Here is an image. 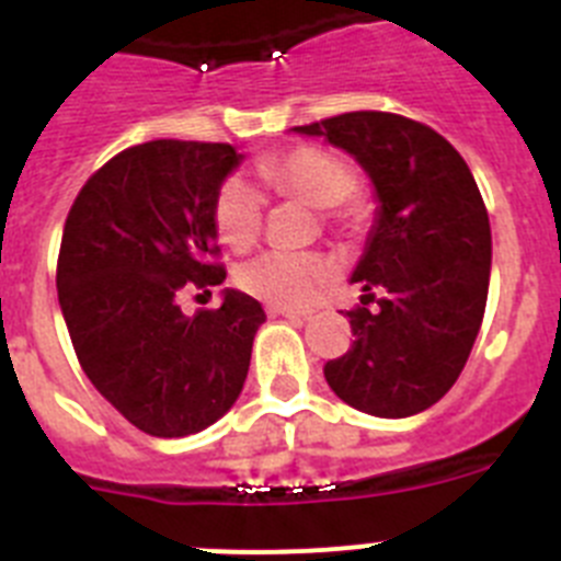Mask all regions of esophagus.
Masks as SVG:
<instances>
[{"label": "esophagus", "mask_w": 561, "mask_h": 561, "mask_svg": "<svg viewBox=\"0 0 561 561\" xmlns=\"http://www.w3.org/2000/svg\"><path fill=\"white\" fill-rule=\"evenodd\" d=\"M272 317H289V320H309L314 309H291V306H270Z\"/></svg>", "instance_id": "esophagus-1"}]
</instances>
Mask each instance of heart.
Instances as JSON below:
<instances>
[{
    "instance_id": "b5f03b06",
    "label": "heart",
    "mask_w": 561,
    "mask_h": 561,
    "mask_svg": "<svg viewBox=\"0 0 561 561\" xmlns=\"http://www.w3.org/2000/svg\"><path fill=\"white\" fill-rule=\"evenodd\" d=\"M257 180L277 196H297L323 207L331 227H351L359 219V185L345 157L323 146H295L266 157L257 165ZM264 196L252 182L227 176L213 196V227L232 250H250L264 230ZM238 286L270 306H306L334 277V264L320 252L272 250L247 261L238 270Z\"/></svg>"
}]
</instances>
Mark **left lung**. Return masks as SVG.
Masks as SVG:
<instances>
[{"mask_svg":"<svg viewBox=\"0 0 561 561\" xmlns=\"http://www.w3.org/2000/svg\"><path fill=\"white\" fill-rule=\"evenodd\" d=\"M295 131L323 134L354 153L381 202L354 272L365 289L348 311L356 340L325 362V381L345 404L379 419L433 408L483 323L492 227L478 182L453 142L393 112H345Z\"/></svg>","mask_w":561,"mask_h":561,"instance_id":"left-lung-1","label":"left lung"}]
</instances>
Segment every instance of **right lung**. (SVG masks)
Masks as SVG:
<instances>
[{"instance_id":"1","label":"right lung","mask_w":561,"mask_h":561,"mask_svg":"<svg viewBox=\"0 0 561 561\" xmlns=\"http://www.w3.org/2000/svg\"><path fill=\"white\" fill-rule=\"evenodd\" d=\"M230 142L151 140L114 153L81 187L58 250V304L89 381L134 427L182 438L236 404L266 314L225 291L187 317L182 291L219 286L213 196Z\"/></svg>"}]
</instances>
